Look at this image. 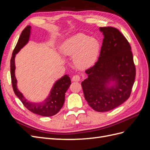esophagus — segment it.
Listing matches in <instances>:
<instances>
[{"label":"esophagus","instance_id":"34e87169","mask_svg":"<svg viewBox=\"0 0 150 150\" xmlns=\"http://www.w3.org/2000/svg\"><path fill=\"white\" fill-rule=\"evenodd\" d=\"M81 79V77L80 76L76 74L72 76V81H79Z\"/></svg>","mask_w":150,"mask_h":150}]
</instances>
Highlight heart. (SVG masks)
I'll list each match as a JSON object with an SVG mask.
<instances>
[{"instance_id":"b5f03b06","label":"heart","mask_w":150,"mask_h":150,"mask_svg":"<svg viewBox=\"0 0 150 150\" xmlns=\"http://www.w3.org/2000/svg\"><path fill=\"white\" fill-rule=\"evenodd\" d=\"M100 47V42L96 38L79 33L67 39L62 45V51L65 55L76 56V64L86 67L96 61Z\"/></svg>"}]
</instances>
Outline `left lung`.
<instances>
[{
  "label": "left lung",
  "instance_id": "obj_1",
  "mask_svg": "<svg viewBox=\"0 0 150 150\" xmlns=\"http://www.w3.org/2000/svg\"><path fill=\"white\" fill-rule=\"evenodd\" d=\"M104 35L98 60L86 70L88 78L81 83L89 105L98 112L113 110L131 95L136 67L131 46L121 32L112 27L99 28ZM115 81L111 88L106 86Z\"/></svg>",
  "mask_w": 150,
  "mask_h": 150
}]
</instances>
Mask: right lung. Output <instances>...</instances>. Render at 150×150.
Masks as SVG:
<instances>
[{
	"instance_id": "obj_1",
	"label": "right lung",
	"mask_w": 150,
	"mask_h": 150,
	"mask_svg": "<svg viewBox=\"0 0 150 150\" xmlns=\"http://www.w3.org/2000/svg\"><path fill=\"white\" fill-rule=\"evenodd\" d=\"M30 26L28 25L22 30L16 46L13 49L11 59V76L13 92L19 98L24 106L30 111L43 116H52L60 111L65 101V93L71 85L69 77L65 75L54 84L49 97L42 103H34L25 99L17 88V80L15 77L16 54L28 42L30 35Z\"/></svg>"
}]
</instances>
